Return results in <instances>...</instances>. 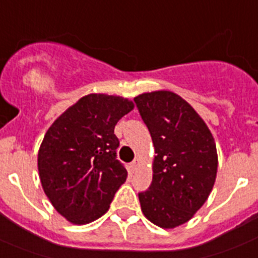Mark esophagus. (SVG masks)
Returning a JSON list of instances; mask_svg holds the SVG:
<instances>
[{
  "label": "esophagus",
  "instance_id": "1",
  "mask_svg": "<svg viewBox=\"0 0 258 258\" xmlns=\"http://www.w3.org/2000/svg\"><path fill=\"white\" fill-rule=\"evenodd\" d=\"M141 165V161H140V159L138 158H136L133 161V162L131 163V169H132V171H136V170H137V167L138 166Z\"/></svg>",
  "mask_w": 258,
  "mask_h": 258
}]
</instances>
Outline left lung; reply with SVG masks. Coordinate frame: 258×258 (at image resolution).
I'll list each match as a JSON object with an SVG mask.
<instances>
[{
  "mask_svg": "<svg viewBox=\"0 0 258 258\" xmlns=\"http://www.w3.org/2000/svg\"><path fill=\"white\" fill-rule=\"evenodd\" d=\"M154 146L153 180L138 194L142 214L172 229L192 219L210 197L218 172L214 136L198 112L171 91L134 97Z\"/></svg>",
  "mask_w": 258,
  "mask_h": 258,
  "instance_id": "1",
  "label": "left lung"
}]
</instances>
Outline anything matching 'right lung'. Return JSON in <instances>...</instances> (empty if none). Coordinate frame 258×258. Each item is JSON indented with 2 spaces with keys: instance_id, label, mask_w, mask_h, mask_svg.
Masks as SVG:
<instances>
[{
  "instance_id": "obj_1",
  "label": "right lung",
  "mask_w": 258,
  "mask_h": 258,
  "mask_svg": "<svg viewBox=\"0 0 258 258\" xmlns=\"http://www.w3.org/2000/svg\"><path fill=\"white\" fill-rule=\"evenodd\" d=\"M134 104L121 96L89 93L52 122L38 152L43 191L55 210L76 225L101 218L127 171L116 159L114 126Z\"/></svg>"
}]
</instances>
